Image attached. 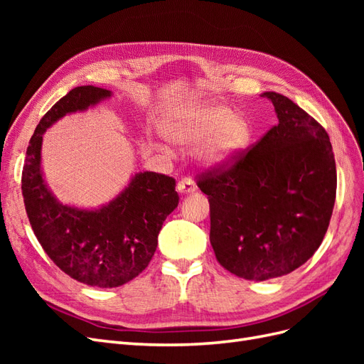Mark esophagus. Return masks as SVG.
Listing matches in <instances>:
<instances>
[{"label":"esophagus","instance_id":"34e87169","mask_svg":"<svg viewBox=\"0 0 364 364\" xmlns=\"http://www.w3.org/2000/svg\"><path fill=\"white\" fill-rule=\"evenodd\" d=\"M176 190H178L179 194H190V193H194L197 190V186L191 179H182L178 183V186H176Z\"/></svg>","mask_w":364,"mask_h":364}]
</instances>
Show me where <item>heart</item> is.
<instances>
[{
	"mask_svg": "<svg viewBox=\"0 0 364 364\" xmlns=\"http://www.w3.org/2000/svg\"><path fill=\"white\" fill-rule=\"evenodd\" d=\"M164 134L176 147L199 149L197 161L208 170H226L247 150L250 126L232 109L217 105H193L174 112L164 126ZM167 150V149H164Z\"/></svg>",
	"mask_w": 364,
	"mask_h": 364,
	"instance_id": "1",
	"label": "heart"
}]
</instances>
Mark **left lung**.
<instances>
[{
  "label": "left lung",
  "mask_w": 364,
  "mask_h": 364,
  "mask_svg": "<svg viewBox=\"0 0 364 364\" xmlns=\"http://www.w3.org/2000/svg\"><path fill=\"white\" fill-rule=\"evenodd\" d=\"M278 124L228 170L199 179L209 199V241L235 277L289 274L321 246L333 214L337 173L325 129L290 98L262 92Z\"/></svg>",
  "instance_id": "1"
}]
</instances>
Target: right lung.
<instances>
[{"mask_svg": "<svg viewBox=\"0 0 364 364\" xmlns=\"http://www.w3.org/2000/svg\"><path fill=\"white\" fill-rule=\"evenodd\" d=\"M112 97L97 86H77L42 117L30 139L23 170L26 211L42 249L56 266L91 287H119L144 270L161 228L179 203L173 178L139 171L114 199L97 208L65 205L42 170L43 134L60 118L85 112Z\"/></svg>", "mask_w": 364, "mask_h": 364, "instance_id": "add662e5", "label": "right lung"}]
</instances>
